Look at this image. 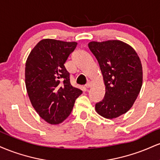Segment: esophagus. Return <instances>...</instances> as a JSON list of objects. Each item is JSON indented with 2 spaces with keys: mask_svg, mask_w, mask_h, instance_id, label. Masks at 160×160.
I'll use <instances>...</instances> for the list:
<instances>
[{
  "mask_svg": "<svg viewBox=\"0 0 160 160\" xmlns=\"http://www.w3.org/2000/svg\"><path fill=\"white\" fill-rule=\"evenodd\" d=\"M92 86V82H90V81H89V82H88L87 83H86V85H85L86 88H90Z\"/></svg>",
  "mask_w": 160,
  "mask_h": 160,
  "instance_id": "1",
  "label": "esophagus"
}]
</instances>
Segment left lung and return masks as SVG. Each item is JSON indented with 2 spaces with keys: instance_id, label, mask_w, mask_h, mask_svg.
<instances>
[{
  "instance_id": "1",
  "label": "left lung",
  "mask_w": 160,
  "mask_h": 160,
  "mask_svg": "<svg viewBox=\"0 0 160 160\" xmlns=\"http://www.w3.org/2000/svg\"><path fill=\"white\" fill-rule=\"evenodd\" d=\"M103 75L105 95L95 104L99 115L113 119L126 113L142 86V65L132 47L120 40L92 41L88 44Z\"/></svg>"
}]
</instances>
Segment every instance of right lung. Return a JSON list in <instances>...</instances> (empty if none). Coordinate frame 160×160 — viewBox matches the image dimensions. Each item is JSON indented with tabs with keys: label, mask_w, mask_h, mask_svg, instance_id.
I'll return each instance as SVG.
<instances>
[{
	"label": "right lung",
	"mask_w": 160,
	"mask_h": 160,
	"mask_svg": "<svg viewBox=\"0 0 160 160\" xmlns=\"http://www.w3.org/2000/svg\"><path fill=\"white\" fill-rule=\"evenodd\" d=\"M78 43L53 39L40 40L25 63V86L37 113L50 124L70 115L82 91L73 87L64 64Z\"/></svg>",
	"instance_id": "right-lung-1"
}]
</instances>
